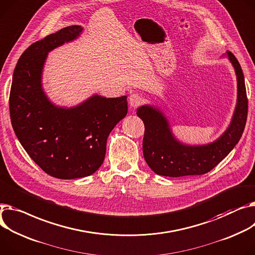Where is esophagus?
Here are the masks:
<instances>
[{"label":"esophagus","mask_w":255,"mask_h":255,"mask_svg":"<svg viewBox=\"0 0 255 255\" xmlns=\"http://www.w3.org/2000/svg\"><path fill=\"white\" fill-rule=\"evenodd\" d=\"M143 103V97L139 93H132L129 96V105L131 108L136 109Z\"/></svg>","instance_id":"34e87169"}]
</instances>
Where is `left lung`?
Wrapping results in <instances>:
<instances>
[{"label":"left lung","instance_id":"1","mask_svg":"<svg viewBox=\"0 0 255 255\" xmlns=\"http://www.w3.org/2000/svg\"><path fill=\"white\" fill-rule=\"evenodd\" d=\"M227 56L236 72L238 95L231 124L213 142L202 145L184 144L175 138L167 118L158 108L146 105L137 109L136 114L144 124V160L158 175L180 177L205 174L222 162L239 142L246 125L248 99L241 65L230 51H227Z\"/></svg>","mask_w":255,"mask_h":255}]
</instances>
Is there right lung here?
<instances>
[{"instance_id":"obj_1","label":"right lung","mask_w":255,"mask_h":255,"mask_svg":"<svg viewBox=\"0 0 255 255\" xmlns=\"http://www.w3.org/2000/svg\"><path fill=\"white\" fill-rule=\"evenodd\" d=\"M80 25L63 27L31 44L13 73L9 109L12 127L28 156L47 174L74 179L103 164L111 131L127 115V96L93 95L73 108L53 105L42 87L48 53L76 40Z\"/></svg>"}]
</instances>
